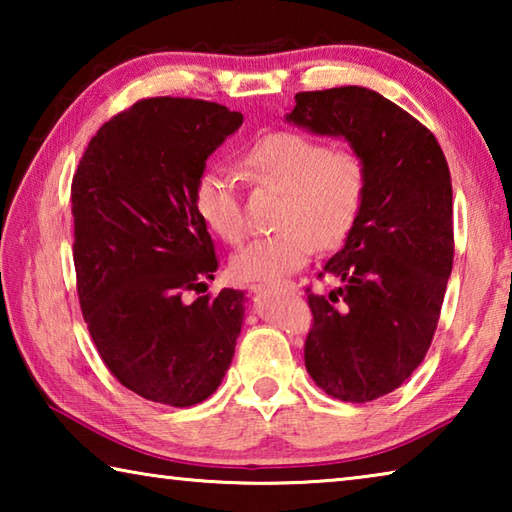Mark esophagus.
Segmentation results:
<instances>
[{
	"instance_id": "esophagus-1",
	"label": "esophagus",
	"mask_w": 512,
	"mask_h": 512,
	"mask_svg": "<svg viewBox=\"0 0 512 512\" xmlns=\"http://www.w3.org/2000/svg\"><path fill=\"white\" fill-rule=\"evenodd\" d=\"M266 287V284H253V287H250V289H253V291H259V289H264ZM287 289H296V284H287Z\"/></svg>"
}]
</instances>
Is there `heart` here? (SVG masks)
<instances>
[{
	"mask_svg": "<svg viewBox=\"0 0 512 512\" xmlns=\"http://www.w3.org/2000/svg\"><path fill=\"white\" fill-rule=\"evenodd\" d=\"M241 162L253 183L282 189V198L273 235L248 241L230 259L235 280H282L305 266L316 248H339L357 228L368 196V167L357 151L329 149L305 133L273 131L257 137ZM194 210L228 244L244 237L239 194L225 169L210 167L198 176Z\"/></svg>",
	"mask_w": 512,
	"mask_h": 512,
	"instance_id": "heart-1",
	"label": "heart"
}]
</instances>
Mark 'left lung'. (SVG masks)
<instances>
[{"mask_svg": "<svg viewBox=\"0 0 512 512\" xmlns=\"http://www.w3.org/2000/svg\"><path fill=\"white\" fill-rule=\"evenodd\" d=\"M287 121L343 137L368 167L357 228L307 289L314 314L305 366L327 395L372 402L400 388L427 354L454 262L452 176L429 128L379 92H298Z\"/></svg>", "mask_w": 512, "mask_h": 512, "instance_id": "obj_1", "label": "left lung"}]
</instances>
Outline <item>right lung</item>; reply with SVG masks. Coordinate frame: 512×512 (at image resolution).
<instances>
[{
    "instance_id": "right-lung-1",
    "label": "right lung",
    "mask_w": 512,
    "mask_h": 512,
    "mask_svg": "<svg viewBox=\"0 0 512 512\" xmlns=\"http://www.w3.org/2000/svg\"><path fill=\"white\" fill-rule=\"evenodd\" d=\"M241 124L219 103L142 99L99 128L74 173L83 318L108 370L144 400L180 409L207 400L235 354L244 291L187 296L219 268L194 185Z\"/></svg>"
}]
</instances>
